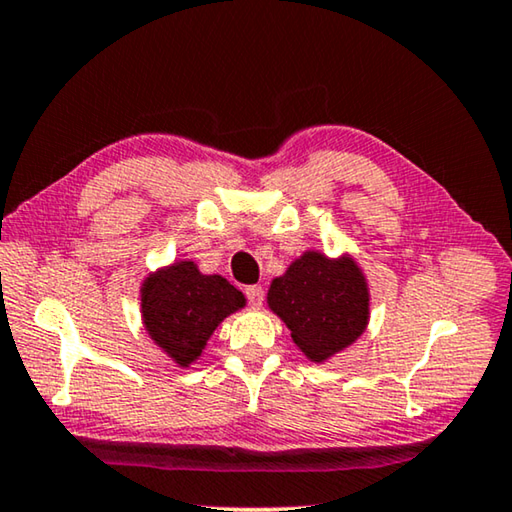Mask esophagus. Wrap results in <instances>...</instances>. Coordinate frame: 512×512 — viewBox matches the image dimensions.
Returning <instances> with one entry per match:
<instances>
[{"label":"esophagus","instance_id":"1","mask_svg":"<svg viewBox=\"0 0 512 512\" xmlns=\"http://www.w3.org/2000/svg\"><path fill=\"white\" fill-rule=\"evenodd\" d=\"M246 298L250 302V307H262L264 302V289L262 287H246Z\"/></svg>","mask_w":512,"mask_h":512}]
</instances>
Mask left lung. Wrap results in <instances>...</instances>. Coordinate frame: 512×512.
<instances>
[{
	"instance_id": "1",
	"label": "left lung",
	"mask_w": 512,
	"mask_h": 512,
	"mask_svg": "<svg viewBox=\"0 0 512 512\" xmlns=\"http://www.w3.org/2000/svg\"><path fill=\"white\" fill-rule=\"evenodd\" d=\"M268 309L291 329L307 359L323 363L366 332L370 289L352 255L305 250L268 287Z\"/></svg>"
}]
</instances>
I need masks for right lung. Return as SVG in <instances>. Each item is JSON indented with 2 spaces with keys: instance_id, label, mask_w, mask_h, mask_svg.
Returning <instances> with one entry per match:
<instances>
[{
  "instance_id": "obj_1",
  "label": "right lung",
  "mask_w": 512,
  "mask_h": 512,
  "mask_svg": "<svg viewBox=\"0 0 512 512\" xmlns=\"http://www.w3.org/2000/svg\"><path fill=\"white\" fill-rule=\"evenodd\" d=\"M140 300L146 334L180 368L201 359L214 329L246 307L244 293L221 275L201 273L192 259L149 273Z\"/></svg>"
}]
</instances>
